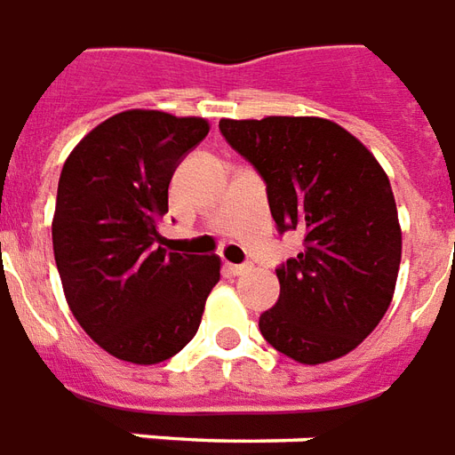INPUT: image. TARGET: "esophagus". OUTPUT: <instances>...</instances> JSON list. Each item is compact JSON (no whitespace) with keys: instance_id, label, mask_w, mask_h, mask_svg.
<instances>
[{"instance_id":"esophagus-1","label":"esophagus","mask_w":455,"mask_h":455,"mask_svg":"<svg viewBox=\"0 0 455 455\" xmlns=\"http://www.w3.org/2000/svg\"><path fill=\"white\" fill-rule=\"evenodd\" d=\"M228 271H230L232 276H242V274L251 271V264H228Z\"/></svg>"}]
</instances>
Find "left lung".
Wrapping results in <instances>:
<instances>
[{
	"mask_svg": "<svg viewBox=\"0 0 455 455\" xmlns=\"http://www.w3.org/2000/svg\"><path fill=\"white\" fill-rule=\"evenodd\" d=\"M220 132L267 181L278 232L305 235L303 251L276 268L281 296L259 317L264 339L307 366L349 354L395 293L403 232L387 174L327 118H223Z\"/></svg>",
	"mask_w": 455,
	"mask_h": 455,
	"instance_id": "1",
	"label": "left lung"
}]
</instances>
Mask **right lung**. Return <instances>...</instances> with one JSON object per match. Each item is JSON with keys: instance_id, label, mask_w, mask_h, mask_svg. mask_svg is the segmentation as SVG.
Instances as JSON below:
<instances>
[{"instance_id": "obj_1", "label": "right lung", "mask_w": 455, "mask_h": 455, "mask_svg": "<svg viewBox=\"0 0 455 455\" xmlns=\"http://www.w3.org/2000/svg\"><path fill=\"white\" fill-rule=\"evenodd\" d=\"M211 131L198 116L132 108L87 132L60 174L52 251L72 315L121 361L152 366L194 339L220 259L162 247L169 181Z\"/></svg>"}]
</instances>
